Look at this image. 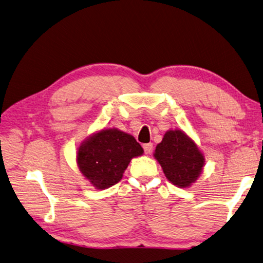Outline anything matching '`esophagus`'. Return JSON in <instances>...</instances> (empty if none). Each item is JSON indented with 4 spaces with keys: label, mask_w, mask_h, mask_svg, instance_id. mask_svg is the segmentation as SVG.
<instances>
[{
    "label": "esophagus",
    "mask_w": 263,
    "mask_h": 263,
    "mask_svg": "<svg viewBox=\"0 0 263 263\" xmlns=\"http://www.w3.org/2000/svg\"><path fill=\"white\" fill-rule=\"evenodd\" d=\"M144 151H145V153L146 154H151L152 153V151H153V144H145L144 145Z\"/></svg>",
    "instance_id": "34e87169"
}]
</instances>
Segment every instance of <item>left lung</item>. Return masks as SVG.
I'll use <instances>...</instances> for the list:
<instances>
[{
  "mask_svg": "<svg viewBox=\"0 0 263 263\" xmlns=\"http://www.w3.org/2000/svg\"><path fill=\"white\" fill-rule=\"evenodd\" d=\"M155 160L171 184L180 189L191 187L204 166V155L198 145L183 130L175 128L164 133L154 152Z\"/></svg>",
  "mask_w": 263,
  "mask_h": 263,
  "instance_id": "1",
  "label": "left lung"
}]
</instances>
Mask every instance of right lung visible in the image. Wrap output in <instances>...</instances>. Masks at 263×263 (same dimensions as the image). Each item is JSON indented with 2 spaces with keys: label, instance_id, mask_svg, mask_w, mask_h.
<instances>
[{
  "label": "right lung",
  "instance_id": "1",
  "mask_svg": "<svg viewBox=\"0 0 263 263\" xmlns=\"http://www.w3.org/2000/svg\"><path fill=\"white\" fill-rule=\"evenodd\" d=\"M142 154L135 137L116 127H104L82 141L76 160L85 179L97 190H104L117 184L133 157Z\"/></svg>",
  "mask_w": 263,
  "mask_h": 263
}]
</instances>
